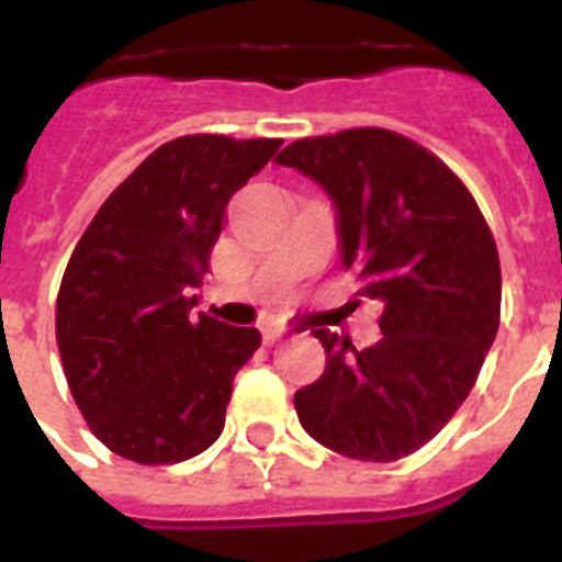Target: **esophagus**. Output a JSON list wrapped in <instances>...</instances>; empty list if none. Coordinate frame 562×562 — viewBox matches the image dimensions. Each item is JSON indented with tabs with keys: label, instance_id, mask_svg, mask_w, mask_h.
Masks as SVG:
<instances>
[{
	"label": "esophagus",
	"instance_id": "esophagus-1",
	"mask_svg": "<svg viewBox=\"0 0 562 562\" xmlns=\"http://www.w3.org/2000/svg\"><path fill=\"white\" fill-rule=\"evenodd\" d=\"M284 335H286L284 326H265V329H261V337H265L267 346H270V342H276V340H281Z\"/></svg>",
	"mask_w": 562,
	"mask_h": 562
}]
</instances>
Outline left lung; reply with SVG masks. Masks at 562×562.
<instances>
[{"label": "left lung", "mask_w": 562, "mask_h": 562, "mask_svg": "<svg viewBox=\"0 0 562 562\" xmlns=\"http://www.w3.org/2000/svg\"><path fill=\"white\" fill-rule=\"evenodd\" d=\"M337 207L342 267L382 304V337L357 351L329 329L326 371L295 394L297 419L324 448L396 461L439 434L473 391L501 324V261L473 193L405 134L346 128L276 157Z\"/></svg>", "instance_id": "8db88e82"}]
</instances>
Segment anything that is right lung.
Listing matches in <instances>:
<instances>
[{"mask_svg": "<svg viewBox=\"0 0 562 562\" xmlns=\"http://www.w3.org/2000/svg\"><path fill=\"white\" fill-rule=\"evenodd\" d=\"M284 140L186 134L162 143L89 222L64 270L56 340L89 430L137 464H177L220 439L252 326L200 312L225 207Z\"/></svg>", "mask_w": 562, "mask_h": 562, "instance_id": "obj_1", "label": "right lung"}]
</instances>
